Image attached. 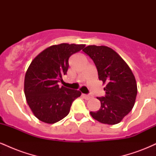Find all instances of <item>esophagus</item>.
I'll return each instance as SVG.
<instances>
[{"label":"esophagus","instance_id":"esophagus-1","mask_svg":"<svg viewBox=\"0 0 156 156\" xmlns=\"http://www.w3.org/2000/svg\"><path fill=\"white\" fill-rule=\"evenodd\" d=\"M83 98L87 100H89L91 98H92V97L89 95V94H83Z\"/></svg>","mask_w":156,"mask_h":156}]
</instances>
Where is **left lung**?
I'll return each instance as SVG.
<instances>
[{
    "mask_svg": "<svg viewBox=\"0 0 156 156\" xmlns=\"http://www.w3.org/2000/svg\"><path fill=\"white\" fill-rule=\"evenodd\" d=\"M92 58L98 78L105 84V97H98L101 108L91 112L94 119L103 124L115 125L129 114L135 104L137 85L131 69L112 48L89 45L83 50Z\"/></svg>",
    "mask_w": 156,
    "mask_h": 156,
    "instance_id": "left-lung-1",
    "label": "left lung"
}]
</instances>
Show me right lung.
Returning a JSON list of instances; mask_svg holds the SVG:
<instances>
[{"instance_id": "add662e5", "label": "right lung", "mask_w": 156, "mask_h": 156, "mask_svg": "<svg viewBox=\"0 0 156 156\" xmlns=\"http://www.w3.org/2000/svg\"><path fill=\"white\" fill-rule=\"evenodd\" d=\"M85 44L62 43L44 50L31 62L25 76L24 92L34 116L45 123L53 124L69 114L73 102L81 93L58 83L67 74L69 58Z\"/></svg>"}]
</instances>
